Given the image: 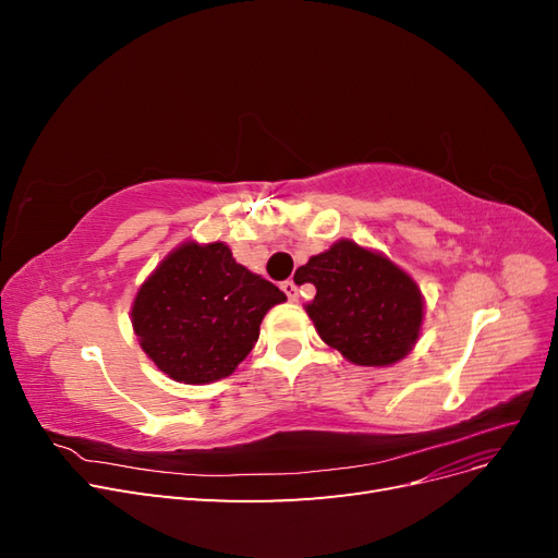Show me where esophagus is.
Instances as JSON below:
<instances>
[{
  "label": "esophagus",
  "instance_id": "obj_1",
  "mask_svg": "<svg viewBox=\"0 0 558 558\" xmlns=\"http://www.w3.org/2000/svg\"><path fill=\"white\" fill-rule=\"evenodd\" d=\"M281 291L289 295V300H298V283L293 281V279H286L283 283H281Z\"/></svg>",
  "mask_w": 558,
  "mask_h": 558
}]
</instances>
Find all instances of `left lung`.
<instances>
[{"label": "left lung", "mask_w": 558, "mask_h": 558, "mask_svg": "<svg viewBox=\"0 0 558 558\" xmlns=\"http://www.w3.org/2000/svg\"><path fill=\"white\" fill-rule=\"evenodd\" d=\"M316 295L305 307L328 347L356 365L408 356L424 320L416 281L377 251L340 240L300 267Z\"/></svg>", "instance_id": "8db88e82"}]
</instances>
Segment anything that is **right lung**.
<instances>
[{"instance_id":"add662e5","label":"right lung","mask_w":558,"mask_h":558,"mask_svg":"<svg viewBox=\"0 0 558 558\" xmlns=\"http://www.w3.org/2000/svg\"><path fill=\"white\" fill-rule=\"evenodd\" d=\"M283 300L223 242H185L142 283L132 328L167 377L209 384L234 373L258 342L263 316Z\"/></svg>"}]
</instances>
